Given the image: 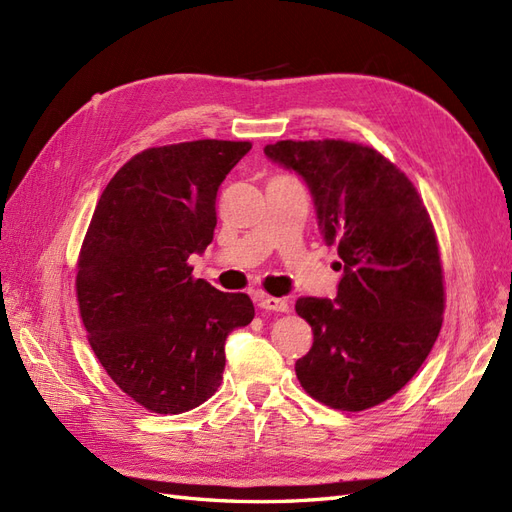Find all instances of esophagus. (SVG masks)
<instances>
[{"label": "esophagus", "mask_w": 512, "mask_h": 512, "mask_svg": "<svg viewBox=\"0 0 512 512\" xmlns=\"http://www.w3.org/2000/svg\"><path fill=\"white\" fill-rule=\"evenodd\" d=\"M258 305L262 309H269V312H288L290 303L286 299H277V297H269V294H260L258 297Z\"/></svg>", "instance_id": "obj_1"}]
</instances>
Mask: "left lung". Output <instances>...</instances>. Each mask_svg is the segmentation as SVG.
I'll return each instance as SVG.
<instances>
[{
	"mask_svg": "<svg viewBox=\"0 0 512 512\" xmlns=\"http://www.w3.org/2000/svg\"><path fill=\"white\" fill-rule=\"evenodd\" d=\"M265 156L301 175L318 228L344 271L337 297H301L314 344L294 365L303 389L335 410L361 412L404 389L436 344L442 262L412 181L376 149L348 141H280Z\"/></svg>",
	"mask_w": 512,
	"mask_h": 512,
	"instance_id": "left-lung-1",
	"label": "left lung"
}]
</instances>
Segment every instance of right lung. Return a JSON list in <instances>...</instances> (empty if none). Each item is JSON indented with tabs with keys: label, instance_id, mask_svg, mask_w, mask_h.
Masks as SVG:
<instances>
[{
	"label": "right lung",
	"instance_id": "obj_1",
	"mask_svg": "<svg viewBox=\"0 0 512 512\" xmlns=\"http://www.w3.org/2000/svg\"><path fill=\"white\" fill-rule=\"evenodd\" d=\"M252 143L192 141L151 147L102 192L85 235L76 299L91 350L136 404L181 414L222 382L230 331L254 305L194 280L188 258L213 241L215 198Z\"/></svg>",
	"mask_w": 512,
	"mask_h": 512
}]
</instances>
